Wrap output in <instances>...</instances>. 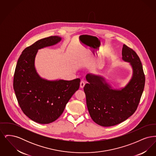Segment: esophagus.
Returning a JSON list of instances; mask_svg holds the SVG:
<instances>
[{"label": "esophagus", "instance_id": "obj_1", "mask_svg": "<svg viewBox=\"0 0 156 156\" xmlns=\"http://www.w3.org/2000/svg\"><path fill=\"white\" fill-rule=\"evenodd\" d=\"M85 82L83 81H81L80 82V87L81 88H83V87H84V86H85Z\"/></svg>", "mask_w": 156, "mask_h": 156}]
</instances>
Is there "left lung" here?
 <instances>
[{"mask_svg": "<svg viewBox=\"0 0 156 156\" xmlns=\"http://www.w3.org/2000/svg\"><path fill=\"white\" fill-rule=\"evenodd\" d=\"M122 59L130 63L133 75L120 90L113 89L103 76L87 75L83 90L92 119L100 126H115L125 121L136 111L145 85L141 61L132 48L123 44Z\"/></svg>", "mask_w": 156, "mask_h": 156, "instance_id": "1", "label": "left lung"}]
</instances>
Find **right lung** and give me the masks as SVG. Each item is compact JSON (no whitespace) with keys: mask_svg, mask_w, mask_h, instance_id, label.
<instances>
[{"mask_svg":"<svg viewBox=\"0 0 156 156\" xmlns=\"http://www.w3.org/2000/svg\"><path fill=\"white\" fill-rule=\"evenodd\" d=\"M61 40L58 36H50L27 47L15 69L13 89L19 106L29 118L40 124H48L58 119L80 88V78L48 81L40 77L35 68L38 50L56 44Z\"/></svg>","mask_w":156,"mask_h":156,"instance_id":"add662e5","label":"right lung"}]
</instances>
